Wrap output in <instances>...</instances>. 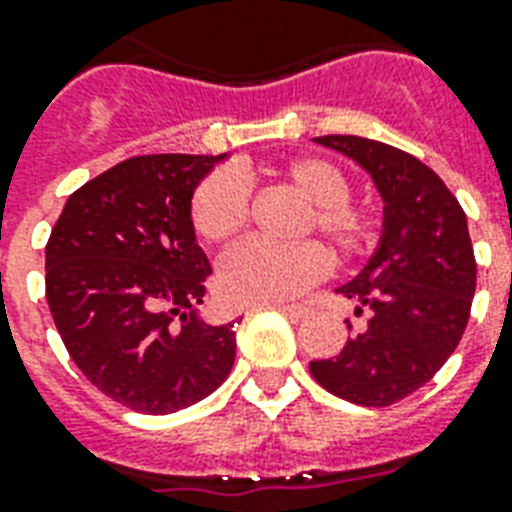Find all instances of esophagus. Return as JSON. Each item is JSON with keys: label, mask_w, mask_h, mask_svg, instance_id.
I'll list each match as a JSON object with an SVG mask.
<instances>
[{"label": "esophagus", "mask_w": 512, "mask_h": 512, "mask_svg": "<svg viewBox=\"0 0 512 512\" xmlns=\"http://www.w3.org/2000/svg\"><path fill=\"white\" fill-rule=\"evenodd\" d=\"M281 311L287 313L289 319H305V316H308V313H311V308H308V305H303V303H292V305H281Z\"/></svg>", "instance_id": "34e87169"}]
</instances>
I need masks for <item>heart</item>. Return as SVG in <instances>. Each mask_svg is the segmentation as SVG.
<instances>
[{"mask_svg": "<svg viewBox=\"0 0 512 512\" xmlns=\"http://www.w3.org/2000/svg\"><path fill=\"white\" fill-rule=\"evenodd\" d=\"M281 183L308 204L300 233H319L345 260L366 255L377 241L380 223L372 209L353 204L348 175L319 156L292 159L279 172ZM249 215L247 188L231 172H215L191 199V225L207 244H223L244 228ZM329 271L327 252L313 244L273 247L241 241L228 249L217 268V289L231 305H268L300 295Z\"/></svg>", "mask_w": 512, "mask_h": 512, "instance_id": "1", "label": "heart"}]
</instances>
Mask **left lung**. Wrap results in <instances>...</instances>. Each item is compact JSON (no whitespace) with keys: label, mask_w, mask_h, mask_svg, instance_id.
<instances>
[{"label":"left lung","mask_w":512,"mask_h":512,"mask_svg":"<svg viewBox=\"0 0 512 512\" xmlns=\"http://www.w3.org/2000/svg\"><path fill=\"white\" fill-rule=\"evenodd\" d=\"M372 175L382 207L380 244L337 292L369 313L332 358L311 361L319 385L361 406H390L420 390L452 356L476 295L468 217L436 172L406 151L356 138H313ZM350 329V321H348Z\"/></svg>","instance_id":"8db88e82"}]
</instances>
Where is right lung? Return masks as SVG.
I'll list each match as a JSON object with an SVG mask.
<instances>
[{
	"instance_id": "1",
	"label": "right lung",
	"mask_w": 512,
	"mask_h": 512,
	"mask_svg": "<svg viewBox=\"0 0 512 512\" xmlns=\"http://www.w3.org/2000/svg\"><path fill=\"white\" fill-rule=\"evenodd\" d=\"M223 159L116 164L68 196L44 249L47 305L74 364L135 412L196 404L236 358V327L199 316L212 268L191 225L193 191Z\"/></svg>"
}]
</instances>
